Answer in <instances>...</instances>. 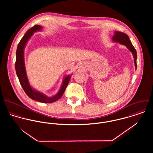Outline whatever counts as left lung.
I'll return each mask as SVG.
<instances>
[{"label":"left lung","mask_w":153,"mask_h":153,"mask_svg":"<svg viewBox=\"0 0 153 153\" xmlns=\"http://www.w3.org/2000/svg\"><path fill=\"white\" fill-rule=\"evenodd\" d=\"M112 40L113 42H118L119 44L126 46L127 49H128L131 51V53L133 55L135 67V69H137V51L131 43V41L130 40L128 36L127 35H126L125 33H123L121 32H118V31H115L114 35L112 36Z\"/></svg>","instance_id":"left-lung-1"}]
</instances>
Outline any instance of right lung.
Listing matches in <instances>:
<instances>
[{
  "mask_svg": "<svg viewBox=\"0 0 153 153\" xmlns=\"http://www.w3.org/2000/svg\"><path fill=\"white\" fill-rule=\"evenodd\" d=\"M42 28V26L40 25H35L29 29L23 36L17 47L15 69L22 88L29 98L43 103H52L62 97L65 91L66 88L70 81L71 75H67L64 78L60 89L56 95L53 97H48L41 92L38 91L36 89H33L30 86L26 75L24 61V50L26 45L34 32L41 31Z\"/></svg>",
  "mask_w": 153,
  "mask_h": 153,
  "instance_id": "right-lung-1",
  "label": "right lung"
}]
</instances>
